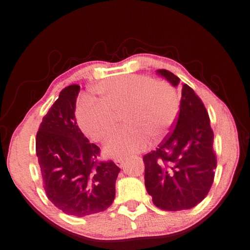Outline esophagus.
Here are the masks:
<instances>
[{
    "label": "esophagus",
    "mask_w": 250,
    "mask_h": 250,
    "mask_svg": "<svg viewBox=\"0 0 250 250\" xmlns=\"http://www.w3.org/2000/svg\"><path fill=\"white\" fill-rule=\"evenodd\" d=\"M115 164L117 167H122L124 166V160L123 159H116L115 160Z\"/></svg>",
    "instance_id": "obj_1"
}]
</instances>
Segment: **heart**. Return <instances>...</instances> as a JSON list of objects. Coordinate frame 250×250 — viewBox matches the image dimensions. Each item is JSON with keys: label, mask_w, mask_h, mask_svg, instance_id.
<instances>
[{"label": "heart", "mask_w": 250, "mask_h": 250, "mask_svg": "<svg viewBox=\"0 0 250 250\" xmlns=\"http://www.w3.org/2000/svg\"><path fill=\"white\" fill-rule=\"evenodd\" d=\"M99 101H86L79 107L77 120L88 137L105 140L123 114L128 128L107 140L104 153L125 159L148 147L150 137L160 138L173 125L180 109L176 90L167 82H154L144 75H127L102 82L96 87Z\"/></svg>", "instance_id": "obj_1"}]
</instances>
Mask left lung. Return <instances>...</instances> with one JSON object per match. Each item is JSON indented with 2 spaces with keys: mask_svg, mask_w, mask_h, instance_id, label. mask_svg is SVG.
I'll use <instances>...</instances> for the list:
<instances>
[{
  "mask_svg": "<svg viewBox=\"0 0 250 250\" xmlns=\"http://www.w3.org/2000/svg\"><path fill=\"white\" fill-rule=\"evenodd\" d=\"M157 74L173 87L181 82L167 69H158ZM213 138L204 103L188 84L183 83L174 129L157 149L144 157L145 186L158 208L191 209L208 195L216 167Z\"/></svg>",
  "mask_w": 250,
  "mask_h": 250,
  "instance_id": "1",
  "label": "left lung"
}]
</instances>
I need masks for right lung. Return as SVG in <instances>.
<instances>
[{"label": "right lung", "instance_id": "obj_1", "mask_svg": "<svg viewBox=\"0 0 250 250\" xmlns=\"http://www.w3.org/2000/svg\"><path fill=\"white\" fill-rule=\"evenodd\" d=\"M78 84H70L43 116L36 137V153L45 194L68 215L102 212L115 198L121 168L98 161L100 148L89 143L75 117Z\"/></svg>", "mask_w": 250, "mask_h": 250}]
</instances>
